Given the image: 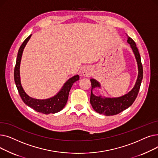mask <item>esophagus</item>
I'll return each instance as SVG.
<instances>
[{
    "label": "esophagus",
    "instance_id": "34e87169",
    "mask_svg": "<svg viewBox=\"0 0 158 158\" xmlns=\"http://www.w3.org/2000/svg\"><path fill=\"white\" fill-rule=\"evenodd\" d=\"M82 75H83L84 76H88V75H89V72L86 69H84L83 70H82Z\"/></svg>",
    "mask_w": 158,
    "mask_h": 158
}]
</instances>
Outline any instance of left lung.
Here are the masks:
<instances>
[{"label": "left lung", "mask_w": 158, "mask_h": 158, "mask_svg": "<svg viewBox=\"0 0 158 158\" xmlns=\"http://www.w3.org/2000/svg\"><path fill=\"white\" fill-rule=\"evenodd\" d=\"M128 37L127 43L130 45L132 51L133 52L138 64V74L135 85L132 89L127 94L119 97H106L102 95L96 96L93 94L92 90L98 87L101 88V84L96 79H90L92 85V92L90 95V104L93 109L100 114L106 116L115 115L126 110L134 102L139 92L141 83L143 79V66L141 61V57L136 47V45L133 40Z\"/></svg>", "instance_id": "1"}]
</instances>
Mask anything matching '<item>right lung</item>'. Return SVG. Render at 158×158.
I'll return each instance as SVG.
<instances>
[{
  "mask_svg": "<svg viewBox=\"0 0 158 158\" xmlns=\"http://www.w3.org/2000/svg\"><path fill=\"white\" fill-rule=\"evenodd\" d=\"M29 35L24 40L20 46L16 57V65L14 70V79L16 86L23 102L32 109L45 114L56 113L61 111L67 102L70 90L75 82L79 79V75H76L66 81L61 89L54 96L46 99H37L29 96L25 92L21 85L20 76V66L23 49L31 37Z\"/></svg>",
  "mask_w": 158,
  "mask_h": 158,
  "instance_id": "1",
  "label": "right lung"
}]
</instances>
